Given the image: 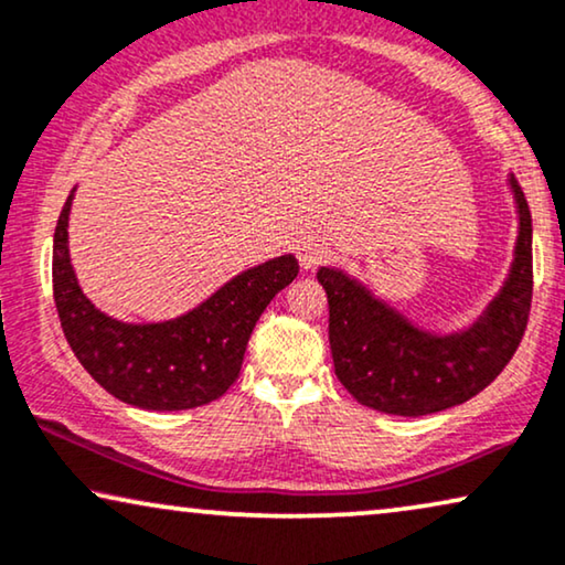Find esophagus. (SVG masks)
<instances>
[{
	"mask_svg": "<svg viewBox=\"0 0 565 565\" xmlns=\"http://www.w3.org/2000/svg\"><path fill=\"white\" fill-rule=\"evenodd\" d=\"M295 250H297L299 266H302L305 270L320 266V263L328 258V245L322 243L318 235H312V232H305V235H299Z\"/></svg>",
	"mask_w": 565,
	"mask_h": 565,
	"instance_id": "1",
	"label": "esophagus"
}]
</instances>
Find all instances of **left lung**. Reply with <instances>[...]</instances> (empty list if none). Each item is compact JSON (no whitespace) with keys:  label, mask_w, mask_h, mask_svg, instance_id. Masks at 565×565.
Returning <instances> with one entry per match:
<instances>
[{"label":"left lung","mask_w":565,"mask_h":565,"mask_svg":"<svg viewBox=\"0 0 565 565\" xmlns=\"http://www.w3.org/2000/svg\"><path fill=\"white\" fill-rule=\"evenodd\" d=\"M507 185L516 209L514 258L501 289L468 326L426 328L349 270L318 268L335 377L361 405L411 418L447 411L491 385L514 356L532 302V216L514 175Z\"/></svg>","instance_id":"1"}]
</instances>
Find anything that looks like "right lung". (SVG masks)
Instances as JSON below:
<instances>
[{
    "label": "right lung",
    "mask_w": 565,
    "mask_h": 565,
    "mask_svg": "<svg viewBox=\"0 0 565 565\" xmlns=\"http://www.w3.org/2000/svg\"><path fill=\"white\" fill-rule=\"evenodd\" d=\"M70 199L54 235V299L74 356L97 385L145 411H188L216 401L239 377L255 322L299 274L291 253L239 270L178 318L124 322L97 310L70 258Z\"/></svg>",
    "instance_id": "obj_1"
}]
</instances>
